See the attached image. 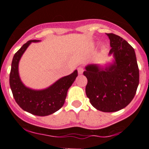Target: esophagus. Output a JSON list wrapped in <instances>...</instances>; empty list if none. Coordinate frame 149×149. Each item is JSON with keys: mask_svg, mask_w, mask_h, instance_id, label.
<instances>
[{"mask_svg": "<svg viewBox=\"0 0 149 149\" xmlns=\"http://www.w3.org/2000/svg\"><path fill=\"white\" fill-rule=\"evenodd\" d=\"M83 71H84V69H83L82 67H79L78 68V73H79V74H82Z\"/></svg>", "mask_w": 149, "mask_h": 149, "instance_id": "esophagus-1", "label": "esophagus"}]
</instances>
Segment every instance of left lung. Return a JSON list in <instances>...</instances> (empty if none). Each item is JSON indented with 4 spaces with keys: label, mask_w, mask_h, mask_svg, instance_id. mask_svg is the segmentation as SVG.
Instances as JSON below:
<instances>
[{
    "label": "left lung",
    "mask_w": 149,
    "mask_h": 149,
    "mask_svg": "<svg viewBox=\"0 0 149 149\" xmlns=\"http://www.w3.org/2000/svg\"><path fill=\"white\" fill-rule=\"evenodd\" d=\"M110 40L111 63L105 66L90 64L84 75L85 91L90 104L104 112H117L132 101L139 84V68L134 50L122 37L107 34Z\"/></svg>",
    "instance_id": "left-lung-1"
}]
</instances>
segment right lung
Instances as JSON below:
<instances>
[{
    "label": "right lung",
    "mask_w": 149,
    "mask_h": 149,
    "mask_svg": "<svg viewBox=\"0 0 149 149\" xmlns=\"http://www.w3.org/2000/svg\"><path fill=\"white\" fill-rule=\"evenodd\" d=\"M40 41L29 40L15 53L12 62L9 84L15 101L23 110L37 116H47L63 106L68 89L77 77L78 71L76 70L71 74L60 78L43 90H33L25 86L19 75V62L31 43Z\"/></svg>",
    "instance_id": "right-lung-1"
}]
</instances>
